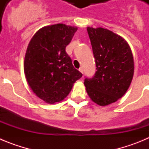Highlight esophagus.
Returning a JSON list of instances; mask_svg holds the SVG:
<instances>
[{
    "mask_svg": "<svg viewBox=\"0 0 149 149\" xmlns=\"http://www.w3.org/2000/svg\"><path fill=\"white\" fill-rule=\"evenodd\" d=\"M79 71H80V72H81L82 74H84V69H83L82 67H81V68H79Z\"/></svg>",
    "mask_w": 149,
    "mask_h": 149,
    "instance_id": "obj_1",
    "label": "esophagus"
}]
</instances>
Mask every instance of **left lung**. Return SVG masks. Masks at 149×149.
<instances>
[{"instance_id":"1","label":"left lung","mask_w":149,"mask_h":149,"mask_svg":"<svg viewBox=\"0 0 149 149\" xmlns=\"http://www.w3.org/2000/svg\"><path fill=\"white\" fill-rule=\"evenodd\" d=\"M95 60L96 72L86 77L84 85L89 98L106 106L122 98L134 75V58L130 46L123 38L107 29L87 27Z\"/></svg>"}]
</instances>
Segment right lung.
Returning a JSON list of instances; mask_svg holds the SVG:
<instances>
[{"mask_svg":"<svg viewBox=\"0 0 149 149\" xmlns=\"http://www.w3.org/2000/svg\"><path fill=\"white\" fill-rule=\"evenodd\" d=\"M77 30L63 24L45 27L29 43L24 65L26 79L33 92L46 103L64 99L82 77L65 51Z\"/></svg>","mask_w":149,"mask_h":149,"instance_id":"right-lung-1","label":"right lung"}]
</instances>
